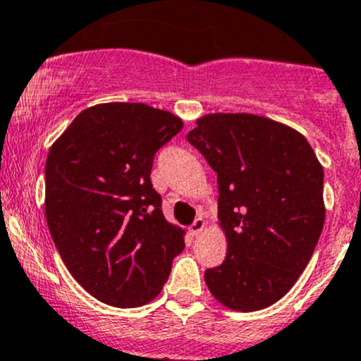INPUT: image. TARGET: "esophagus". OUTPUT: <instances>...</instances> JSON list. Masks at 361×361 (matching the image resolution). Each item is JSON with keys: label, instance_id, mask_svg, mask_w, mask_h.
<instances>
[{"label": "esophagus", "instance_id": "1", "mask_svg": "<svg viewBox=\"0 0 361 361\" xmlns=\"http://www.w3.org/2000/svg\"><path fill=\"white\" fill-rule=\"evenodd\" d=\"M203 229H205V221H203L202 217H196L195 222L189 226V233H191L192 236H198Z\"/></svg>", "mask_w": 361, "mask_h": 361}]
</instances>
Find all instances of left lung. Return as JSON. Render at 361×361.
Here are the masks:
<instances>
[{"mask_svg": "<svg viewBox=\"0 0 361 361\" xmlns=\"http://www.w3.org/2000/svg\"><path fill=\"white\" fill-rule=\"evenodd\" d=\"M185 139L217 173L228 238L208 290L231 310H264L293 287L322 235V165L299 132L255 114H208Z\"/></svg>", "mask_w": 361, "mask_h": 361, "instance_id": "obj_1", "label": "left lung"}]
</instances>
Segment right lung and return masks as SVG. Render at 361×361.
<instances>
[{
  "label": "right lung",
  "mask_w": 361,
  "mask_h": 361,
  "mask_svg": "<svg viewBox=\"0 0 361 361\" xmlns=\"http://www.w3.org/2000/svg\"><path fill=\"white\" fill-rule=\"evenodd\" d=\"M180 130L179 118L146 104H99L48 153V229L74 280L100 302L147 304L184 250L151 182L156 153Z\"/></svg>",
  "instance_id": "right-lung-1"
}]
</instances>
